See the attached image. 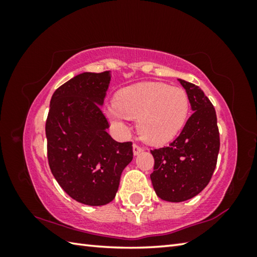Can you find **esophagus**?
<instances>
[{
  "instance_id": "1",
  "label": "esophagus",
  "mask_w": 257,
  "mask_h": 257,
  "mask_svg": "<svg viewBox=\"0 0 257 257\" xmlns=\"http://www.w3.org/2000/svg\"><path fill=\"white\" fill-rule=\"evenodd\" d=\"M133 151H134V155H138L139 153H142V152L144 151V149H143L142 146L137 145V144H134V146H133Z\"/></svg>"
}]
</instances>
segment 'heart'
<instances>
[{
  "label": "heart",
  "mask_w": 257,
  "mask_h": 257,
  "mask_svg": "<svg viewBox=\"0 0 257 257\" xmlns=\"http://www.w3.org/2000/svg\"><path fill=\"white\" fill-rule=\"evenodd\" d=\"M106 113L120 128H124L125 119L138 120L137 129L143 141L162 145L184 128L189 113V98L179 87L139 82L120 89Z\"/></svg>",
  "instance_id": "b5f03b06"
}]
</instances>
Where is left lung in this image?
<instances>
[{"label": "left lung", "mask_w": 257, "mask_h": 257, "mask_svg": "<svg viewBox=\"0 0 257 257\" xmlns=\"http://www.w3.org/2000/svg\"><path fill=\"white\" fill-rule=\"evenodd\" d=\"M186 89L193 114L168 147L151 151L154 171L151 180L158 196L168 202H184L198 195L210 182L220 150L216 113L203 90L178 79Z\"/></svg>", "instance_id": "8db88e82"}]
</instances>
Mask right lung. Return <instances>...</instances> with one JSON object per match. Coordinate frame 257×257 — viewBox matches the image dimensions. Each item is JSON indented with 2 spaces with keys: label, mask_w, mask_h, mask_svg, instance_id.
<instances>
[{
  "label": "right lung",
  "mask_w": 257,
  "mask_h": 257,
  "mask_svg": "<svg viewBox=\"0 0 257 257\" xmlns=\"http://www.w3.org/2000/svg\"><path fill=\"white\" fill-rule=\"evenodd\" d=\"M110 81V71H104L64 82L51 98L45 124L52 175L69 196L90 206L114 199L133 160L132 142L118 143L106 133L101 106Z\"/></svg>",
  "instance_id": "obj_1"
}]
</instances>
